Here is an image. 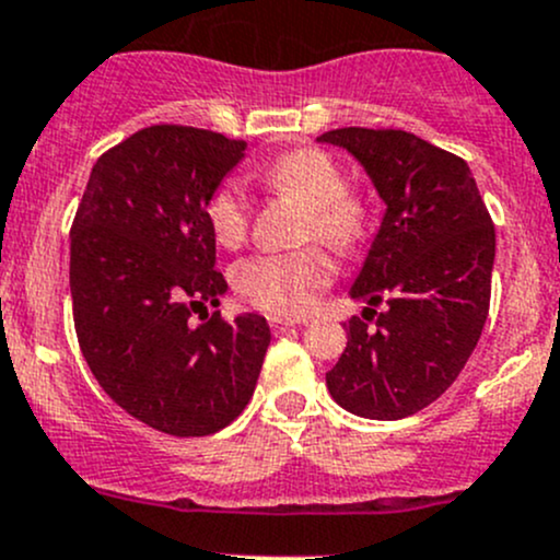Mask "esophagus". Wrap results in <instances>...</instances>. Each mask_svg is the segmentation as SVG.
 <instances>
[{"label":"esophagus","instance_id":"1","mask_svg":"<svg viewBox=\"0 0 560 560\" xmlns=\"http://www.w3.org/2000/svg\"><path fill=\"white\" fill-rule=\"evenodd\" d=\"M268 325L273 332H287L292 325H295V322L284 319V316H268Z\"/></svg>","mask_w":560,"mask_h":560}]
</instances>
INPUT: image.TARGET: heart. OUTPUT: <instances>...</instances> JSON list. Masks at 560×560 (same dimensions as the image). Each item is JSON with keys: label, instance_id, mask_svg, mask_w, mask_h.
Instances as JSON below:
<instances>
[{"label": "heart", "instance_id": "heart-1", "mask_svg": "<svg viewBox=\"0 0 560 560\" xmlns=\"http://www.w3.org/2000/svg\"><path fill=\"white\" fill-rule=\"evenodd\" d=\"M270 191L306 206L303 238H319L336 252H352L369 233V208L347 191L341 167L316 149H295L276 156L259 171ZM206 219L222 246H238L248 233L246 191L238 180H224L206 202ZM332 265L316 246L298 252H268L248 257L233 279L241 295L273 314L298 316L314 306L316 292L330 284Z\"/></svg>", "mask_w": 560, "mask_h": 560}]
</instances>
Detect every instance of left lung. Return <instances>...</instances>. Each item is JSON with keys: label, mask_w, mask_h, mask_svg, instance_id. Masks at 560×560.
<instances>
[{"label": "left lung", "mask_w": 560, "mask_h": 560, "mask_svg": "<svg viewBox=\"0 0 560 560\" xmlns=\"http://www.w3.org/2000/svg\"><path fill=\"white\" fill-rule=\"evenodd\" d=\"M319 140L347 149L387 206L349 290L369 308L343 325L327 389L352 415L404 420L453 385L482 336L495 228L466 162L417 135L343 127Z\"/></svg>", "instance_id": "8db88e82"}]
</instances>
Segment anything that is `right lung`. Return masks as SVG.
Returning <instances> with one entry per match:
<instances>
[{
  "mask_svg": "<svg viewBox=\"0 0 560 560\" xmlns=\"http://www.w3.org/2000/svg\"><path fill=\"white\" fill-rule=\"evenodd\" d=\"M244 140L156 124L92 167L70 233L72 316L100 387L171 436H211L246 409L270 343L265 316L224 322L206 202ZM201 314V325L190 316Z\"/></svg>",
  "mask_w": 560,
  "mask_h": 560,
  "instance_id": "add662e5",
  "label": "right lung"
}]
</instances>
